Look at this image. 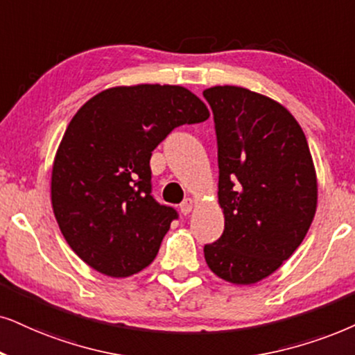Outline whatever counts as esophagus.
I'll return each instance as SVG.
<instances>
[{
	"label": "esophagus",
	"instance_id": "34e87169",
	"mask_svg": "<svg viewBox=\"0 0 355 355\" xmlns=\"http://www.w3.org/2000/svg\"><path fill=\"white\" fill-rule=\"evenodd\" d=\"M195 208V201H193L191 198H187L185 201H183V203L180 205V211H182V214H190L191 213V209Z\"/></svg>",
	"mask_w": 355,
	"mask_h": 355
}]
</instances>
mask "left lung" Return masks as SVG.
Instances as JSON below:
<instances>
[{
    "instance_id": "obj_1",
    "label": "left lung",
    "mask_w": 355,
    "mask_h": 355,
    "mask_svg": "<svg viewBox=\"0 0 355 355\" xmlns=\"http://www.w3.org/2000/svg\"><path fill=\"white\" fill-rule=\"evenodd\" d=\"M218 137L224 232L205 245L214 275L252 285L298 249L318 206V178L302 125L280 103L242 87L203 92Z\"/></svg>"
}]
</instances>
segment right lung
I'll use <instances>...</instances> for the list:
<instances>
[{
	"instance_id": "right-lung-1",
	"label": "right lung",
	"mask_w": 355,
	"mask_h": 355,
	"mask_svg": "<svg viewBox=\"0 0 355 355\" xmlns=\"http://www.w3.org/2000/svg\"><path fill=\"white\" fill-rule=\"evenodd\" d=\"M209 111L178 85L103 89L67 125L52 165L51 200L62 234L103 275L144 270L177 211L150 195V155L177 125Z\"/></svg>"
}]
</instances>
